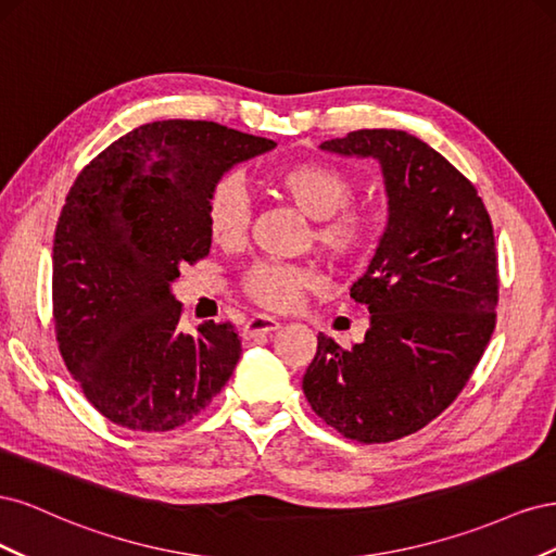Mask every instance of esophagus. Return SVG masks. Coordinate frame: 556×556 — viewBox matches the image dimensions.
<instances>
[{"label":"esophagus","instance_id":"obj_1","mask_svg":"<svg viewBox=\"0 0 556 556\" xmlns=\"http://www.w3.org/2000/svg\"><path fill=\"white\" fill-rule=\"evenodd\" d=\"M280 327V323L276 317H268V315H252L245 327H243V339H255V336L262 333H271Z\"/></svg>","mask_w":556,"mask_h":556}]
</instances>
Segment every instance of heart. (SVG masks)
Returning a JSON list of instances; mask_svg holds the SVG:
<instances>
[{
	"instance_id": "b5f03b06",
	"label": "heart",
	"mask_w": 556,
	"mask_h": 556,
	"mask_svg": "<svg viewBox=\"0 0 556 556\" xmlns=\"http://www.w3.org/2000/svg\"><path fill=\"white\" fill-rule=\"evenodd\" d=\"M266 182L313 220L311 239L333 264L357 260L374 239L371 208L350 204L352 180L339 166L319 160H299L268 172ZM250 204L241 182L231 176L217 180L206 199V229L215 245L239 248L245 241ZM313 266L260 262L243 278L245 294L266 311H292L301 296L319 288Z\"/></svg>"
}]
</instances>
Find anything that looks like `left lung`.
<instances>
[{
	"label": "left lung",
	"mask_w": 556,
	"mask_h": 556,
	"mask_svg": "<svg viewBox=\"0 0 556 556\" xmlns=\"http://www.w3.org/2000/svg\"><path fill=\"white\" fill-rule=\"evenodd\" d=\"M323 150L380 162L390 223L350 288L371 327L350 350L319 333L304 394L345 439L390 443L439 417L484 355L498 304L494 229L473 182L408 131L357 129Z\"/></svg>",
	"instance_id": "left-lung-1"
}]
</instances>
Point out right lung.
<instances>
[{"label": "right lung", "mask_w": 556, "mask_h": 556, "mask_svg": "<svg viewBox=\"0 0 556 556\" xmlns=\"http://www.w3.org/2000/svg\"><path fill=\"white\" fill-rule=\"evenodd\" d=\"M276 143L206 121L127 131L74 180L53 243L60 355L92 406L131 431H172L220 394L241 357L231 323L182 331L172 282L211 250L206 199Z\"/></svg>", "instance_id": "add662e5"}]
</instances>
